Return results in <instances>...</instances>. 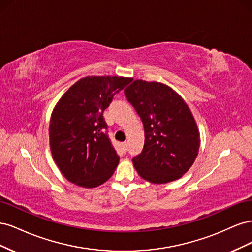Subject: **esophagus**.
Segmentation results:
<instances>
[{"label":"esophagus","mask_w":252,"mask_h":252,"mask_svg":"<svg viewBox=\"0 0 252 252\" xmlns=\"http://www.w3.org/2000/svg\"><path fill=\"white\" fill-rule=\"evenodd\" d=\"M127 148H128V144H127V142L122 143V150H123L124 152H126V151H127Z\"/></svg>","instance_id":"obj_1"}]
</instances>
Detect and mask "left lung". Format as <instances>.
Listing matches in <instances>:
<instances>
[{
	"label": "left lung",
	"mask_w": 252,
	"mask_h": 252,
	"mask_svg": "<svg viewBox=\"0 0 252 252\" xmlns=\"http://www.w3.org/2000/svg\"><path fill=\"white\" fill-rule=\"evenodd\" d=\"M124 93L145 131L143 150L132 158L135 170L154 184L182 178L194 163L201 143L188 105L171 87L159 82L134 80Z\"/></svg>",
	"instance_id": "8db88e82"
}]
</instances>
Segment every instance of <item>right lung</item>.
<instances>
[{"instance_id":"obj_1","label":"right lung","mask_w":252,"mask_h":252,"mask_svg":"<svg viewBox=\"0 0 252 252\" xmlns=\"http://www.w3.org/2000/svg\"><path fill=\"white\" fill-rule=\"evenodd\" d=\"M131 81L88 75L75 82L53 108L49 124L52 158L73 184L97 187L116 170L120 158L106 133L103 112Z\"/></svg>"}]
</instances>
